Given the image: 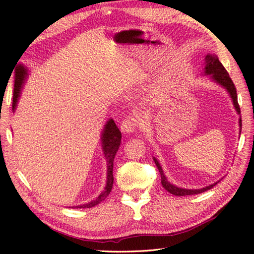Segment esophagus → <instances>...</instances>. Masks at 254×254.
Returning <instances> with one entry per match:
<instances>
[{
  "mask_svg": "<svg viewBox=\"0 0 254 254\" xmlns=\"http://www.w3.org/2000/svg\"><path fill=\"white\" fill-rule=\"evenodd\" d=\"M140 125V120L137 117H128L123 120L121 124V130L124 133H132Z\"/></svg>",
  "mask_w": 254,
  "mask_h": 254,
  "instance_id": "esophagus-1",
  "label": "esophagus"
}]
</instances>
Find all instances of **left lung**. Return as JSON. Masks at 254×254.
<instances>
[{"mask_svg": "<svg viewBox=\"0 0 254 254\" xmlns=\"http://www.w3.org/2000/svg\"><path fill=\"white\" fill-rule=\"evenodd\" d=\"M204 75H211V79L214 80L216 83L220 84L222 88H225L227 92L229 93L230 97L232 98L233 105L235 107V110L238 114H241V109H240V105L237 103V94H236V88L234 86V83L232 79L230 78V76L225 68V66L221 64L219 61L218 57L216 55H212V54H207L204 58ZM240 127L242 129V118H240ZM240 129V130H241ZM241 132V131H240ZM241 134V133H240ZM153 161L158 167V170L161 175V183H162L163 188L175 196H188V195H196V194H200L203 193V191L211 190L214 186H216L217 182H215L209 187H205L202 189H198V190H188V189H182L174 186L171 182H168L166 179V177L163 173L162 167H161L159 161L153 157Z\"/></svg>", "mask_w": 254, "mask_h": 254, "instance_id": "obj_1", "label": "left lung"}]
</instances>
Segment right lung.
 Listing matches in <instances>:
<instances>
[{"mask_svg": "<svg viewBox=\"0 0 254 254\" xmlns=\"http://www.w3.org/2000/svg\"><path fill=\"white\" fill-rule=\"evenodd\" d=\"M28 75V70L24 65H19L17 73H16V80H14V90H13V101H12V110L16 109L18 98L20 96L21 89L24 84V81ZM102 146H103V151L104 156L107 159V183L105 190L102 191L101 195H99L93 201L89 203L77 205L75 207H92L95 206L96 204L101 203L103 200L107 198L110 194V191L113 187V161L115 153L119 150L121 140H122V133L118 126L115 125L113 120H109L105 125V128L102 132Z\"/></svg>", "mask_w": 254, "mask_h": 254, "instance_id": "add662e5", "label": "right lung"}]
</instances>
